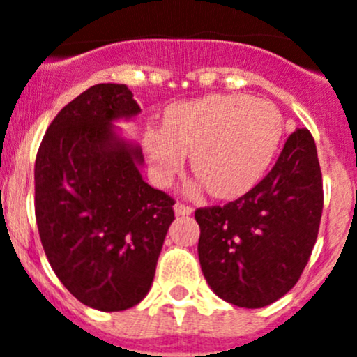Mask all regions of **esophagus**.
Returning <instances> with one entry per match:
<instances>
[{"instance_id":"34e87169","label":"esophagus","mask_w":357,"mask_h":357,"mask_svg":"<svg viewBox=\"0 0 357 357\" xmlns=\"http://www.w3.org/2000/svg\"><path fill=\"white\" fill-rule=\"evenodd\" d=\"M174 213H176V216H186V215H192V213H194V208L188 204H183V202H176Z\"/></svg>"}]
</instances>
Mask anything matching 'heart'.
I'll use <instances>...</instances> for the list:
<instances>
[{
	"label": "heart",
	"mask_w": 357,
	"mask_h": 357,
	"mask_svg": "<svg viewBox=\"0 0 357 357\" xmlns=\"http://www.w3.org/2000/svg\"><path fill=\"white\" fill-rule=\"evenodd\" d=\"M282 137L284 119L271 102L211 95L172 105L165 128H146L144 148L162 183L183 171L190 153L192 169L209 194L229 199L257 185Z\"/></svg>",
	"instance_id": "heart-1"
}]
</instances>
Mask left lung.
<instances>
[{"instance_id":"obj_1","label":"left lung","mask_w":357,"mask_h":357,"mask_svg":"<svg viewBox=\"0 0 357 357\" xmlns=\"http://www.w3.org/2000/svg\"><path fill=\"white\" fill-rule=\"evenodd\" d=\"M322 204L315 141L296 128L259 185L222 208L195 211L199 262L211 291L241 308H262L287 294L317 241Z\"/></svg>"}]
</instances>
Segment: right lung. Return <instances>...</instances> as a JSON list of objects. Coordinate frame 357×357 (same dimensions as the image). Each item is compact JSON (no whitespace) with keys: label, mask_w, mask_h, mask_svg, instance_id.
<instances>
[{"label":"right lung","mask_w":357,"mask_h":357,"mask_svg":"<svg viewBox=\"0 0 357 357\" xmlns=\"http://www.w3.org/2000/svg\"><path fill=\"white\" fill-rule=\"evenodd\" d=\"M141 114L126 84H96L59 111L35 162V215L52 271L100 312L141 303L174 201L142 179L137 142L116 121Z\"/></svg>","instance_id":"1"}]
</instances>
